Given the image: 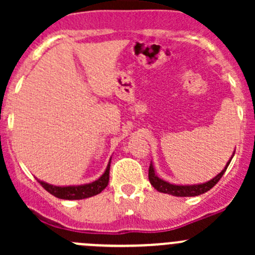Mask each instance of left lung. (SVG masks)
<instances>
[{
	"mask_svg": "<svg viewBox=\"0 0 255 255\" xmlns=\"http://www.w3.org/2000/svg\"><path fill=\"white\" fill-rule=\"evenodd\" d=\"M235 155V153H233ZM233 156H231V160H232ZM231 160L226 164L225 169L218 174L217 176L213 177L212 180L210 181L204 182V184H199V185H174V184H169V182L164 181V180L159 179L156 176L155 171H154L153 164H150L149 166V173H148V177L150 184L153 185L154 189L158 190L159 192H164V194H169L173 195V196H180V197H189V196H199V195L205 194L207 192L208 190L212 189L218 181H220L221 177L223 176L225 171L227 170V166L230 165Z\"/></svg>",
	"mask_w": 255,
	"mask_h": 255,
	"instance_id": "obj_1",
	"label": "left lung"
}]
</instances>
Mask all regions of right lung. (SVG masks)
I'll return each mask as SVG.
<instances>
[{
	"instance_id": "obj_1",
	"label": "right lung",
	"mask_w": 255,
	"mask_h": 255,
	"mask_svg": "<svg viewBox=\"0 0 255 255\" xmlns=\"http://www.w3.org/2000/svg\"><path fill=\"white\" fill-rule=\"evenodd\" d=\"M110 180V163L107 165L106 171L104 173L100 179L96 181L90 182L86 185H79V186H54V185H49L44 181H39V184L44 187L45 190L51 194L53 196L58 197V199L63 200H82L87 199V197L95 196V195L100 194L106 186L109 185Z\"/></svg>"
}]
</instances>
